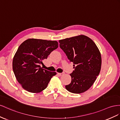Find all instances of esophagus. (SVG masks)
<instances>
[{
  "instance_id": "esophagus-1",
  "label": "esophagus",
  "mask_w": 120,
  "mask_h": 120,
  "mask_svg": "<svg viewBox=\"0 0 120 120\" xmlns=\"http://www.w3.org/2000/svg\"><path fill=\"white\" fill-rule=\"evenodd\" d=\"M58 74V75H59V76H61V75H63V74H64V73H57Z\"/></svg>"
}]
</instances>
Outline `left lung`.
Returning a JSON list of instances; mask_svg holds the SVG:
<instances>
[{
    "label": "left lung",
    "instance_id": "1",
    "mask_svg": "<svg viewBox=\"0 0 120 120\" xmlns=\"http://www.w3.org/2000/svg\"><path fill=\"white\" fill-rule=\"evenodd\" d=\"M60 48L65 53L75 70L70 74V83L67 90L79 94L88 90L99 75L101 66L100 52L95 42L88 37L81 35L60 40Z\"/></svg>",
    "mask_w": 120,
    "mask_h": 120
}]
</instances>
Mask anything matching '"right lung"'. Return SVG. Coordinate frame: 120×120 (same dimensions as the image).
<instances>
[{"mask_svg":"<svg viewBox=\"0 0 120 120\" xmlns=\"http://www.w3.org/2000/svg\"><path fill=\"white\" fill-rule=\"evenodd\" d=\"M58 47L57 41L31 38L18 48L13 61V69L18 82L24 89L39 93L47 87L56 72L42 69L40 66L52 51Z\"/></svg>","mask_w":120,"mask_h":120,"instance_id":"1","label":"right lung"}]
</instances>
